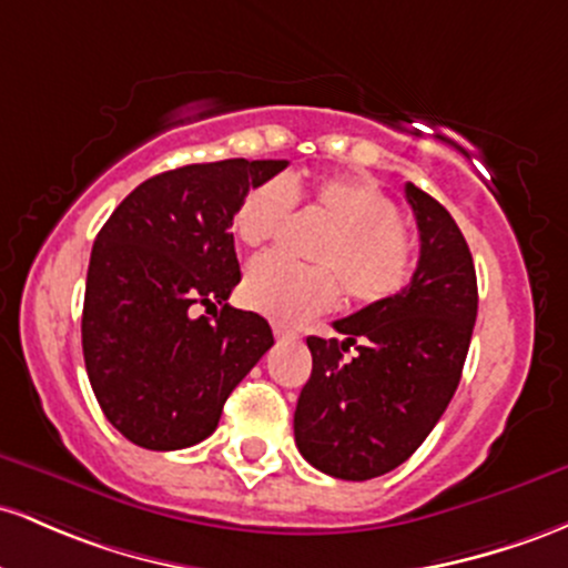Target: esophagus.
Here are the masks:
<instances>
[{
    "instance_id": "obj_1",
    "label": "esophagus",
    "mask_w": 568,
    "mask_h": 568,
    "mask_svg": "<svg viewBox=\"0 0 568 568\" xmlns=\"http://www.w3.org/2000/svg\"><path fill=\"white\" fill-rule=\"evenodd\" d=\"M273 335H276L278 341H297V337H301L295 329L284 327V324H273Z\"/></svg>"
}]
</instances>
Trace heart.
Listing matches in <instances>:
<instances>
[{
	"label": "heart",
	"mask_w": 568,
	"mask_h": 568,
	"mask_svg": "<svg viewBox=\"0 0 568 568\" xmlns=\"http://www.w3.org/2000/svg\"><path fill=\"white\" fill-rule=\"evenodd\" d=\"M295 206L329 225L314 246L318 265H297L276 254L254 260L241 284L250 308L297 324L333 308L341 295L337 281L356 305L384 303L407 284L413 241L399 222L397 203L362 176L257 182L235 206L233 231L241 244L257 250L284 233Z\"/></svg>",
	"instance_id": "1"
}]
</instances>
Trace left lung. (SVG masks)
<instances>
[{
  "label": "left lung",
  "mask_w": 568,
  "mask_h": 568,
  "mask_svg": "<svg viewBox=\"0 0 568 568\" xmlns=\"http://www.w3.org/2000/svg\"><path fill=\"white\" fill-rule=\"evenodd\" d=\"M405 195L422 239L410 284L337 318L341 341L308 337L314 369L297 397L295 443L311 467L341 480L386 475L416 454L454 397L473 341L467 241L443 203L410 182Z\"/></svg>",
  "instance_id": "left-lung-1"
}]
</instances>
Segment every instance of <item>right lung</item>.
<instances>
[{"instance_id":"1","label":"right lung","mask_w":568,"mask_h":568,"mask_svg":"<svg viewBox=\"0 0 568 568\" xmlns=\"http://www.w3.org/2000/svg\"><path fill=\"white\" fill-rule=\"evenodd\" d=\"M286 161L231 158L163 171L114 209L93 241L82 354L106 422L146 450L216 429L222 405L273 346L271 324L227 305L241 282L233 214ZM221 311L195 317V304Z\"/></svg>"}]
</instances>
